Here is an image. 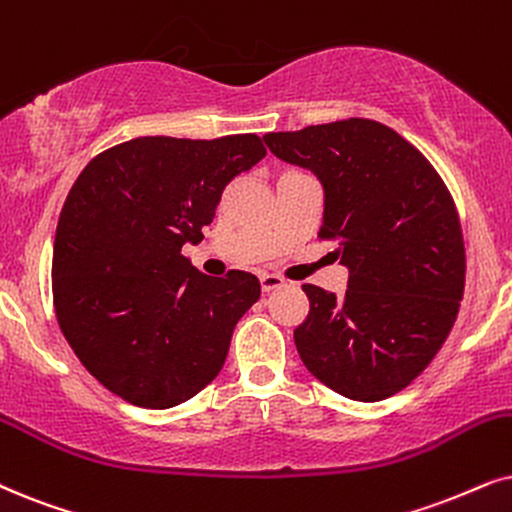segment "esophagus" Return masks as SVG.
Instances as JSON below:
<instances>
[{"mask_svg": "<svg viewBox=\"0 0 512 512\" xmlns=\"http://www.w3.org/2000/svg\"><path fill=\"white\" fill-rule=\"evenodd\" d=\"M260 283H262L264 293H271V290L281 288L286 281H283V278L276 276V274H260Z\"/></svg>", "mask_w": 512, "mask_h": 512, "instance_id": "34e87169", "label": "esophagus"}]
</instances>
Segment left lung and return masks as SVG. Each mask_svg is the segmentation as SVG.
Segmentation results:
<instances>
[{"mask_svg":"<svg viewBox=\"0 0 512 512\" xmlns=\"http://www.w3.org/2000/svg\"><path fill=\"white\" fill-rule=\"evenodd\" d=\"M264 141L319 177V236L338 241L335 257L349 269L342 297L302 286V364L342 397H392L435 359L461 307L465 248L454 198L416 146L375 120L269 132Z\"/></svg>","mask_w":512,"mask_h":512,"instance_id":"obj_1","label":"left lung"}]
</instances>
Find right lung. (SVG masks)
<instances>
[{
  "mask_svg": "<svg viewBox=\"0 0 512 512\" xmlns=\"http://www.w3.org/2000/svg\"><path fill=\"white\" fill-rule=\"evenodd\" d=\"M264 155L257 134L139 137L77 177L54 238L56 319L82 366L120 399L170 409L222 371L260 281L238 269L200 274L181 248L203 238L226 184Z\"/></svg>",
  "mask_w": 512,
  "mask_h": 512,
  "instance_id": "obj_1",
  "label": "right lung"
}]
</instances>
